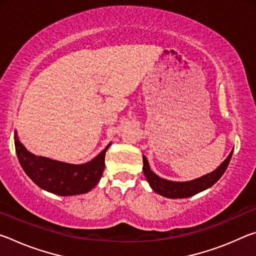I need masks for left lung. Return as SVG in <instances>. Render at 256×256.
<instances>
[{
	"mask_svg": "<svg viewBox=\"0 0 256 256\" xmlns=\"http://www.w3.org/2000/svg\"><path fill=\"white\" fill-rule=\"evenodd\" d=\"M232 151L229 154L226 160H224L216 170L210 172V174H206L202 177H198L196 180L188 182H172L162 178V177L156 175L154 172L150 170L148 160H146V158L144 156V174L146 180L149 182L151 188H152L156 193L160 194V196L168 198H190L202 192V190L211 188L212 185L216 183L220 177L224 175V172H226L229 162H230L232 159Z\"/></svg>",
	"mask_w": 256,
	"mask_h": 256,
	"instance_id": "obj_1",
	"label": "left lung"
}]
</instances>
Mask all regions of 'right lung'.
Wrapping results in <instances>:
<instances>
[{
	"label": "right lung",
	"instance_id": "right-lung-1",
	"mask_svg": "<svg viewBox=\"0 0 256 256\" xmlns=\"http://www.w3.org/2000/svg\"><path fill=\"white\" fill-rule=\"evenodd\" d=\"M14 146L21 167L34 184L50 193L68 196L88 193L97 185L105 170V154L110 144L92 162L81 164L58 162L29 152L16 134Z\"/></svg>",
	"mask_w": 256,
	"mask_h": 256
}]
</instances>
